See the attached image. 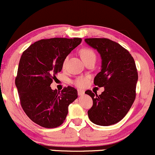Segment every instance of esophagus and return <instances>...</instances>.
<instances>
[{
	"mask_svg": "<svg viewBox=\"0 0 155 155\" xmlns=\"http://www.w3.org/2000/svg\"><path fill=\"white\" fill-rule=\"evenodd\" d=\"M85 91H83V90H81V89H78V96H83V94H84Z\"/></svg>",
	"mask_w": 155,
	"mask_h": 155,
	"instance_id": "esophagus-1",
	"label": "esophagus"
}]
</instances>
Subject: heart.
Instances as JSON below:
<instances>
[{"label":"heart","mask_w":155,"mask_h":155,"mask_svg":"<svg viewBox=\"0 0 155 155\" xmlns=\"http://www.w3.org/2000/svg\"><path fill=\"white\" fill-rule=\"evenodd\" d=\"M81 54L83 61L90 58H96V55H95L94 52L91 49H89V48H85V49H83L81 50ZM67 60H68V56L66 57L65 59L64 60V62H63L64 67L66 66ZM88 82V78L87 77H79L76 78V79L73 81V83H74L75 86L83 88V87H85L86 86Z\"/></svg>","instance_id":"obj_1"}]
</instances>
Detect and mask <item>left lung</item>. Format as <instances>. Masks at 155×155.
I'll use <instances>...</instances> for the list:
<instances>
[{
	"label": "left lung",
	"mask_w": 155,
	"mask_h": 155,
	"mask_svg": "<svg viewBox=\"0 0 155 155\" xmlns=\"http://www.w3.org/2000/svg\"><path fill=\"white\" fill-rule=\"evenodd\" d=\"M85 41L100 55L101 71L94 83L104 87L99 96L90 90L85 92L93 100L88 118L100 126L116 124L126 116L135 99L138 77L135 61L127 50L112 40L92 38Z\"/></svg>",
	"instance_id": "left-lung-1"
}]
</instances>
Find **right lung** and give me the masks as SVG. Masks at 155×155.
<instances>
[{
    "mask_svg": "<svg viewBox=\"0 0 155 155\" xmlns=\"http://www.w3.org/2000/svg\"><path fill=\"white\" fill-rule=\"evenodd\" d=\"M81 38H53L36 41L22 53L15 85L26 115L45 128L64 123L69 104L78 98V91L68 86L61 91L50 84L61 71L66 57L81 44Z\"/></svg>",
    "mask_w": 155,
    "mask_h": 155,
    "instance_id": "add662e5",
    "label": "right lung"
}]
</instances>
